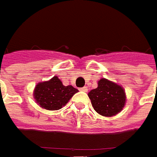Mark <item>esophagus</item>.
Segmentation results:
<instances>
[{
	"label": "esophagus",
	"instance_id": "1",
	"mask_svg": "<svg viewBox=\"0 0 157 157\" xmlns=\"http://www.w3.org/2000/svg\"><path fill=\"white\" fill-rule=\"evenodd\" d=\"M79 90H80L81 91H85V92H86V91H87V88H86V87H82Z\"/></svg>",
	"mask_w": 157,
	"mask_h": 157
}]
</instances>
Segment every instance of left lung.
I'll use <instances>...</instances> for the list:
<instances>
[{"label":"left lung","mask_w":157,"mask_h":157,"mask_svg":"<svg viewBox=\"0 0 157 157\" xmlns=\"http://www.w3.org/2000/svg\"><path fill=\"white\" fill-rule=\"evenodd\" d=\"M88 96L94 110L102 116L111 117L120 112L125 105L126 97L122 86L102 78L98 86L91 90Z\"/></svg>","instance_id":"obj_1"}]
</instances>
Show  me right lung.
Returning a JSON list of instances; mask_svg holds the SVG:
<instances>
[{
	"instance_id": "right-lung-1",
	"label": "right lung",
	"mask_w": 157,
	"mask_h": 157,
	"mask_svg": "<svg viewBox=\"0 0 157 157\" xmlns=\"http://www.w3.org/2000/svg\"><path fill=\"white\" fill-rule=\"evenodd\" d=\"M78 90L73 86H63L58 77L39 83L34 89L33 97L40 107L49 110L61 109L66 105Z\"/></svg>"
}]
</instances>
